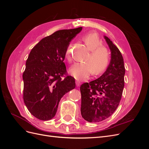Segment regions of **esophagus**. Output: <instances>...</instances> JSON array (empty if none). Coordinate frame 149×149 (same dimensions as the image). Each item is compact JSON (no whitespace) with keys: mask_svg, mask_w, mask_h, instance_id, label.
<instances>
[{"mask_svg":"<svg viewBox=\"0 0 149 149\" xmlns=\"http://www.w3.org/2000/svg\"><path fill=\"white\" fill-rule=\"evenodd\" d=\"M76 86L77 87H78V86H80V84H81V83L79 82V81H76Z\"/></svg>","mask_w":149,"mask_h":149,"instance_id":"1","label":"esophagus"}]
</instances>
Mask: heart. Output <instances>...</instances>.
Listing matches in <instances>:
<instances>
[{"label":"heart","mask_w":149,"mask_h":149,"mask_svg":"<svg viewBox=\"0 0 149 149\" xmlns=\"http://www.w3.org/2000/svg\"><path fill=\"white\" fill-rule=\"evenodd\" d=\"M83 40L91 53L85 59L86 61L76 63L70 69V74L79 81L88 79L93 70L95 74L102 73L107 68L110 60L109 51L102 46V43L96 33H90L84 35ZM71 48L70 44L65 52V58L68 61L71 60Z\"/></svg>","instance_id":"1"}]
</instances>
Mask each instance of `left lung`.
I'll list each match as a JSON object with an SVG mask.
<instances>
[{
    "label": "left lung",
    "instance_id": "left-lung-1",
    "mask_svg": "<svg viewBox=\"0 0 149 149\" xmlns=\"http://www.w3.org/2000/svg\"><path fill=\"white\" fill-rule=\"evenodd\" d=\"M111 52L109 66L100 78L80 87L81 94V114L89 123L104 120L118 107L124 87L125 67L119 49L104 36Z\"/></svg>",
    "mask_w": 149,
    "mask_h": 149
}]
</instances>
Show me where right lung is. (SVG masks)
I'll use <instances>...</instances> for the list:
<instances>
[{"label": "right lung", "instance_id": "add662e5", "mask_svg": "<svg viewBox=\"0 0 149 149\" xmlns=\"http://www.w3.org/2000/svg\"><path fill=\"white\" fill-rule=\"evenodd\" d=\"M82 27L58 30L31 49L23 73L24 101L30 113L42 120L55 117L61 98L75 88L74 78L66 76L65 52Z\"/></svg>", "mask_w": 149, "mask_h": 149}]
</instances>
